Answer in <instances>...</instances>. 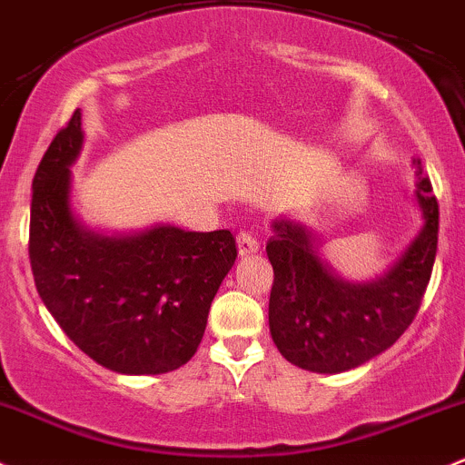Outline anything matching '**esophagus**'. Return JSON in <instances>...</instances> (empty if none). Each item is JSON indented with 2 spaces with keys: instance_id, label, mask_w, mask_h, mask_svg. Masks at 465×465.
I'll return each mask as SVG.
<instances>
[{
  "instance_id": "esophagus-1",
  "label": "esophagus",
  "mask_w": 465,
  "mask_h": 465,
  "mask_svg": "<svg viewBox=\"0 0 465 465\" xmlns=\"http://www.w3.org/2000/svg\"><path fill=\"white\" fill-rule=\"evenodd\" d=\"M236 242H238V253H241V256H249V253H256L258 249H260L258 236L253 232H249V229H242V232L238 233Z\"/></svg>"
}]
</instances>
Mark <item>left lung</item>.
Instances as JSON below:
<instances>
[{
  "label": "left lung",
  "instance_id": "1",
  "mask_svg": "<svg viewBox=\"0 0 465 465\" xmlns=\"http://www.w3.org/2000/svg\"><path fill=\"white\" fill-rule=\"evenodd\" d=\"M412 163L423 227L373 282L353 284L333 275L318 258L307 227L273 221L267 242L273 267L269 329L291 364L313 373L355 369L395 344L415 320L437 256L440 205L421 161Z\"/></svg>",
  "mask_w": 465,
  "mask_h": 465
}]
</instances>
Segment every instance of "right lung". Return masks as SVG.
Returning a JSON list of instances; mask_svg holds the SVG:
<instances>
[{"instance_id": "add662e5", "label": "right lung", "mask_w": 465, "mask_h": 465, "mask_svg": "<svg viewBox=\"0 0 465 465\" xmlns=\"http://www.w3.org/2000/svg\"><path fill=\"white\" fill-rule=\"evenodd\" d=\"M81 145L74 110L33 178L28 253L39 298L96 364L170 373L201 344L213 295L236 262V238L170 224L130 236L90 232L70 209V165Z\"/></svg>"}]
</instances>
